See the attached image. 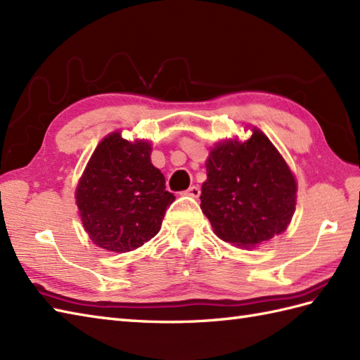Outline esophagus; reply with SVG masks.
I'll return each instance as SVG.
<instances>
[{"label": "esophagus", "mask_w": 360, "mask_h": 360, "mask_svg": "<svg viewBox=\"0 0 360 360\" xmlns=\"http://www.w3.org/2000/svg\"><path fill=\"white\" fill-rule=\"evenodd\" d=\"M184 195H187V196H190V198H200V195H201V190H200V187L192 186V187H190L188 190H186V193H184Z\"/></svg>", "instance_id": "esophagus-1"}]
</instances>
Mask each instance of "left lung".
<instances>
[{
  "instance_id": "1",
  "label": "left lung",
  "mask_w": 360,
  "mask_h": 360,
  "mask_svg": "<svg viewBox=\"0 0 360 360\" xmlns=\"http://www.w3.org/2000/svg\"><path fill=\"white\" fill-rule=\"evenodd\" d=\"M217 142L205 160L201 209L213 232L238 249H254L290 224L297 179L285 158L262 129Z\"/></svg>"
}]
</instances>
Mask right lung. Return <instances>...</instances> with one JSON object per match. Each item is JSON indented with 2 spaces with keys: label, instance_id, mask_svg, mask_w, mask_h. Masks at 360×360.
Segmentation results:
<instances>
[{
  "label": "right lung",
  "instance_id": "1",
  "mask_svg": "<svg viewBox=\"0 0 360 360\" xmlns=\"http://www.w3.org/2000/svg\"><path fill=\"white\" fill-rule=\"evenodd\" d=\"M147 139L112 131L98 142L75 187L83 229L97 248L125 254L158 235L173 193L151 164Z\"/></svg>",
  "mask_w": 360,
  "mask_h": 360
}]
</instances>
